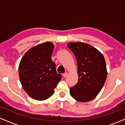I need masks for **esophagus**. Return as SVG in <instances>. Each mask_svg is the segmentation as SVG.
Instances as JSON below:
<instances>
[{"label":"esophagus","mask_w":125,"mask_h":125,"mask_svg":"<svg viewBox=\"0 0 125 125\" xmlns=\"http://www.w3.org/2000/svg\"><path fill=\"white\" fill-rule=\"evenodd\" d=\"M67 74H68V73H67V72H65V73H64L63 74V77H66V76H67Z\"/></svg>","instance_id":"obj_1"}]
</instances>
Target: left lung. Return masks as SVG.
Masks as SVG:
<instances>
[{
  "label": "left lung",
  "instance_id": "1",
  "mask_svg": "<svg viewBox=\"0 0 125 125\" xmlns=\"http://www.w3.org/2000/svg\"><path fill=\"white\" fill-rule=\"evenodd\" d=\"M67 46L76 58L79 75L76 84L70 88V94L81 102L90 101L98 94L105 83L107 74L105 60L90 44L73 42Z\"/></svg>",
  "mask_w": 125,
  "mask_h": 125
}]
</instances>
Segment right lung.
Masks as SVG:
<instances>
[{
	"label": "right lung",
	"mask_w": 125,
	"mask_h": 125,
	"mask_svg": "<svg viewBox=\"0 0 125 125\" xmlns=\"http://www.w3.org/2000/svg\"><path fill=\"white\" fill-rule=\"evenodd\" d=\"M54 45L51 42L39 44L24 54L19 66V75L23 88L31 98L48 99L61 80L51 56Z\"/></svg>",
	"instance_id": "right-lung-1"
}]
</instances>
